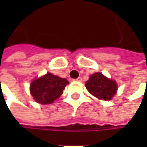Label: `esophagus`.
Instances as JSON below:
<instances>
[{"mask_svg":"<svg viewBox=\"0 0 147 147\" xmlns=\"http://www.w3.org/2000/svg\"><path fill=\"white\" fill-rule=\"evenodd\" d=\"M74 81H78V82H82V78H81V77H78V78H76V79H74Z\"/></svg>","mask_w":147,"mask_h":147,"instance_id":"obj_1","label":"esophagus"}]
</instances>
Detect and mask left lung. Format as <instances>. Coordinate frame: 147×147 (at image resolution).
I'll return each instance as SVG.
<instances>
[{
	"label": "left lung",
	"instance_id": "8db88e82",
	"mask_svg": "<svg viewBox=\"0 0 147 147\" xmlns=\"http://www.w3.org/2000/svg\"><path fill=\"white\" fill-rule=\"evenodd\" d=\"M85 85L90 93L104 100H110L117 91L116 82L107 78L100 73H96L91 75Z\"/></svg>",
	"mask_w": 147,
	"mask_h": 147
}]
</instances>
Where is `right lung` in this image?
I'll list each match as a JSON object with an SVG mask.
<instances>
[{
  "instance_id": "right-lung-1",
  "label": "right lung",
  "mask_w": 147,
  "mask_h": 147,
  "mask_svg": "<svg viewBox=\"0 0 147 147\" xmlns=\"http://www.w3.org/2000/svg\"><path fill=\"white\" fill-rule=\"evenodd\" d=\"M69 82L52 74H47L42 78L32 81L30 92L34 100L41 104H51L59 98Z\"/></svg>"
}]
</instances>
